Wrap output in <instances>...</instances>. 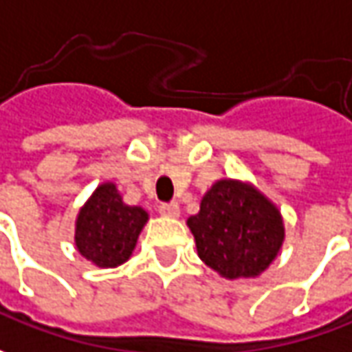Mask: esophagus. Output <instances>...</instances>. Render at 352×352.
<instances>
[{
	"label": "esophagus",
	"instance_id": "1",
	"mask_svg": "<svg viewBox=\"0 0 352 352\" xmlns=\"http://www.w3.org/2000/svg\"><path fill=\"white\" fill-rule=\"evenodd\" d=\"M160 214L165 218H177L179 216V206L175 202H169V204H162L160 206Z\"/></svg>",
	"mask_w": 352,
	"mask_h": 352
}]
</instances>
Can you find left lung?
Segmentation results:
<instances>
[{
    "mask_svg": "<svg viewBox=\"0 0 352 352\" xmlns=\"http://www.w3.org/2000/svg\"><path fill=\"white\" fill-rule=\"evenodd\" d=\"M187 226L200 259L230 280L265 273L285 241V222L276 204L239 179L216 181Z\"/></svg>",
    "mask_w": 352,
    "mask_h": 352,
    "instance_id": "obj_1",
    "label": "left lung"
}]
</instances>
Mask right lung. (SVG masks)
I'll use <instances>...</instances> for the list:
<instances>
[{"label": "right lung", "mask_w": 352, "mask_h": 352, "mask_svg": "<svg viewBox=\"0 0 352 352\" xmlns=\"http://www.w3.org/2000/svg\"><path fill=\"white\" fill-rule=\"evenodd\" d=\"M142 206L126 204L113 181L101 183L76 218V249L99 269H113L132 257L148 222Z\"/></svg>", "instance_id": "right-lung-1"}]
</instances>
